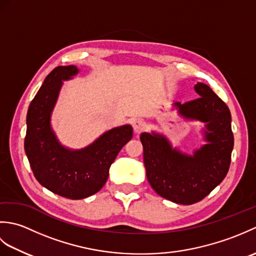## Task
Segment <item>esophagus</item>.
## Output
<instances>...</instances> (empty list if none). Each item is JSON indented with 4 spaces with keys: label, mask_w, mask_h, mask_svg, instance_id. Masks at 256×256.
Wrapping results in <instances>:
<instances>
[{
    "label": "esophagus",
    "mask_w": 256,
    "mask_h": 256,
    "mask_svg": "<svg viewBox=\"0 0 256 256\" xmlns=\"http://www.w3.org/2000/svg\"><path fill=\"white\" fill-rule=\"evenodd\" d=\"M133 128L135 133H140L143 132L146 128V123L143 121V120H135L133 122Z\"/></svg>",
    "instance_id": "obj_1"
}]
</instances>
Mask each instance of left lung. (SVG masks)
<instances>
[{
    "mask_svg": "<svg viewBox=\"0 0 256 256\" xmlns=\"http://www.w3.org/2000/svg\"><path fill=\"white\" fill-rule=\"evenodd\" d=\"M199 98L184 104L177 102L179 113L187 118L206 123V140L209 144L192 156L172 150L158 134L143 133L146 176L160 197L179 204H192L206 197L224 180L229 170L234 144L229 108L209 86H194Z\"/></svg>",
    "mask_w": 256,
    "mask_h": 256,
    "instance_id": "obj_1",
    "label": "left lung"
}]
</instances>
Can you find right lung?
<instances>
[{"label": "right lung", "instance_id": "obj_1", "mask_svg": "<svg viewBox=\"0 0 256 256\" xmlns=\"http://www.w3.org/2000/svg\"><path fill=\"white\" fill-rule=\"evenodd\" d=\"M78 72L74 66H59L47 76L27 112L25 152L35 178L52 192L68 199H84L104 186L118 152L133 136V128H113L94 144L69 150L58 143L50 128V113L62 80Z\"/></svg>", "mask_w": 256, "mask_h": 256}]
</instances>
